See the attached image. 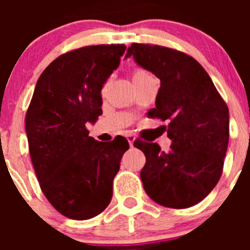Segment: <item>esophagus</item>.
Listing matches in <instances>:
<instances>
[{"mask_svg": "<svg viewBox=\"0 0 250 250\" xmlns=\"http://www.w3.org/2000/svg\"><path fill=\"white\" fill-rule=\"evenodd\" d=\"M127 139H128V143H129V145L133 147V144H134V140H135V137L133 134H128L127 135Z\"/></svg>", "mask_w": 250, "mask_h": 250, "instance_id": "obj_1", "label": "esophagus"}]
</instances>
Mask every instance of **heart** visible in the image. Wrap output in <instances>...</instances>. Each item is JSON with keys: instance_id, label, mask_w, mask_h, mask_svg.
<instances>
[{"instance_id": "b5f03b06", "label": "heart", "mask_w": 250, "mask_h": 250, "mask_svg": "<svg viewBox=\"0 0 250 250\" xmlns=\"http://www.w3.org/2000/svg\"><path fill=\"white\" fill-rule=\"evenodd\" d=\"M147 76H151V74H148L147 71H145V70L143 69H137L134 70V72H133V81L139 80V78L147 77Z\"/></svg>"}]
</instances>
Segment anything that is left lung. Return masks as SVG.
I'll use <instances>...</instances> for the list:
<instances>
[{"instance_id":"1","label":"left lung","mask_w":250,"mask_h":250,"mask_svg":"<svg viewBox=\"0 0 250 250\" xmlns=\"http://www.w3.org/2000/svg\"><path fill=\"white\" fill-rule=\"evenodd\" d=\"M161 80L147 117L167 121L169 151L140 139L146 163L140 172L148 197L163 207H192L209 195L223 174L229 144V107L202 65L173 48L133 43L125 57Z\"/></svg>"}]
</instances>
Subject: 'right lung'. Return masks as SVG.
Listing matches in <instances>:
<instances>
[{"label":"right lung","instance_id":"add662e5","mask_svg":"<svg viewBox=\"0 0 250 250\" xmlns=\"http://www.w3.org/2000/svg\"><path fill=\"white\" fill-rule=\"evenodd\" d=\"M125 44L87 46L59 55L36 83L25 117L29 151L42 192L64 216L87 220L105 210L125 138L99 143L87 122L103 113L102 88Z\"/></svg>","mask_w":250,"mask_h":250}]
</instances>
